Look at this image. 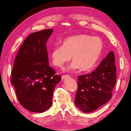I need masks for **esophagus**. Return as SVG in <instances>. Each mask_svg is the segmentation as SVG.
I'll return each mask as SVG.
<instances>
[{
	"label": "esophagus",
	"instance_id": "1",
	"mask_svg": "<svg viewBox=\"0 0 131 131\" xmlns=\"http://www.w3.org/2000/svg\"><path fill=\"white\" fill-rule=\"evenodd\" d=\"M68 77H69L68 75H62V79H63V80H64V79H67V78H68Z\"/></svg>",
	"mask_w": 131,
	"mask_h": 131
}]
</instances>
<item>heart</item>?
Returning <instances> with one entry per match:
<instances>
[{"label": "heart", "instance_id": "obj_1", "mask_svg": "<svg viewBox=\"0 0 131 131\" xmlns=\"http://www.w3.org/2000/svg\"><path fill=\"white\" fill-rule=\"evenodd\" d=\"M103 49V42L98 37H91L86 34H79L66 39L62 46L52 49L51 53L52 64L62 68L71 59L72 63L66 71L90 70L100 57Z\"/></svg>", "mask_w": 131, "mask_h": 131}]
</instances>
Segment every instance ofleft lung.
Returning <instances> with one entry per match:
<instances>
[{
	"instance_id": "left-lung-1",
	"label": "left lung",
	"mask_w": 131,
	"mask_h": 131,
	"mask_svg": "<svg viewBox=\"0 0 131 131\" xmlns=\"http://www.w3.org/2000/svg\"><path fill=\"white\" fill-rule=\"evenodd\" d=\"M116 80L115 56L111 51L95 71L78 76L75 105L87 113L96 110L111 99Z\"/></svg>"
}]
</instances>
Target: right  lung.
Masks as SVG:
<instances>
[{
	"mask_svg": "<svg viewBox=\"0 0 131 131\" xmlns=\"http://www.w3.org/2000/svg\"><path fill=\"white\" fill-rule=\"evenodd\" d=\"M52 29L33 32L20 48L11 71L14 86L20 105L29 111L43 112L52 105L53 92L61 76L49 65L46 42Z\"/></svg>",
	"mask_w": 131,
	"mask_h": 131,
	"instance_id": "add662e5",
	"label": "right lung"
}]
</instances>
